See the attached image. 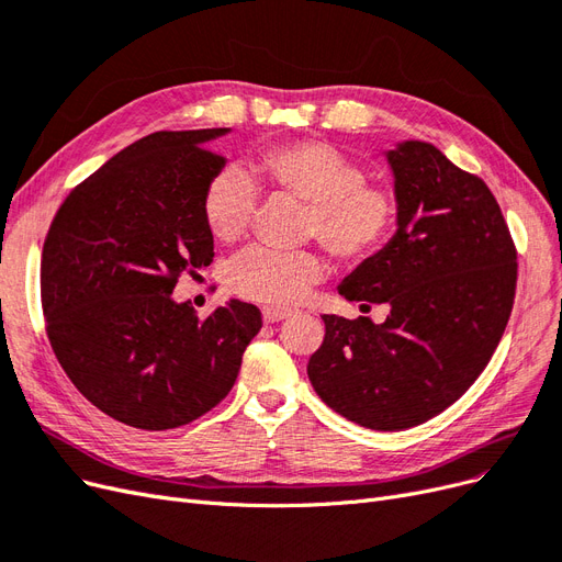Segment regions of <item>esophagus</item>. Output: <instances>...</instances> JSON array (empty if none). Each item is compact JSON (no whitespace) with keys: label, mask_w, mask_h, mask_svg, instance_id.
<instances>
[{"label":"esophagus","mask_w":562,"mask_h":562,"mask_svg":"<svg viewBox=\"0 0 562 562\" xmlns=\"http://www.w3.org/2000/svg\"><path fill=\"white\" fill-rule=\"evenodd\" d=\"M286 317H292V311H286V307H276V305L263 307V322L266 324H276V322H282Z\"/></svg>","instance_id":"obj_1"}]
</instances>
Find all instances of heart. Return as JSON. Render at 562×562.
<instances>
[{"label": "heart", "mask_w": 562, "mask_h": 562, "mask_svg": "<svg viewBox=\"0 0 562 562\" xmlns=\"http://www.w3.org/2000/svg\"><path fill=\"white\" fill-rule=\"evenodd\" d=\"M251 177L276 193L307 203L305 233L334 257L367 261L387 243L396 222L394 189L367 179L364 168L322 139H299L263 149L249 162ZM257 207V189L238 168H224L205 187L203 216L220 243L243 238ZM327 273L315 251H273L255 247L228 268V284L243 299L289 305Z\"/></svg>", "instance_id": "1"}]
</instances>
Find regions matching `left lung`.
Listing matches in <instances>:
<instances>
[{"mask_svg":"<svg viewBox=\"0 0 562 562\" xmlns=\"http://www.w3.org/2000/svg\"><path fill=\"white\" fill-rule=\"evenodd\" d=\"M396 231L338 284L359 311L322 315L324 340L307 361L319 400L361 427L400 431L456 404L491 361L516 294V247L483 179L429 142L385 151Z\"/></svg>","mask_w":562,"mask_h":562,"instance_id":"8db88e82","label":"left lung"}]
</instances>
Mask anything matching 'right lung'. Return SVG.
I'll use <instances>...</instances> for the list:
<instances>
[{
    "label": "right lung",
    "instance_id": "1",
    "mask_svg": "<svg viewBox=\"0 0 562 562\" xmlns=\"http://www.w3.org/2000/svg\"><path fill=\"white\" fill-rule=\"evenodd\" d=\"M231 128L154 133L71 191L44 243L42 305L60 367L110 418L147 431L201 418L231 392L261 329L231 299L198 319L177 278L210 266L203 193Z\"/></svg>",
    "mask_w": 562,
    "mask_h": 562
}]
</instances>
